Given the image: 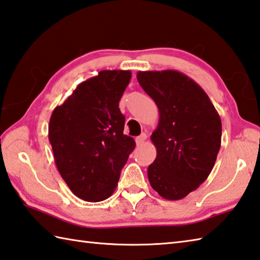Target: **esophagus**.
Here are the masks:
<instances>
[{"mask_svg":"<svg viewBox=\"0 0 260 260\" xmlns=\"http://www.w3.org/2000/svg\"><path fill=\"white\" fill-rule=\"evenodd\" d=\"M146 134L145 133H143V134H141L139 137H136V144L137 145H141V144H143L144 142H145V140H146Z\"/></svg>","mask_w":260,"mask_h":260,"instance_id":"obj_1","label":"esophagus"}]
</instances>
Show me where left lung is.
I'll list each match as a JSON object with an SVG mask.
<instances>
[{
	"instance_id": "left-lung-1",
	"label": "left lung",
	"mask_w": 260,
	"mask_h": 260,
	"mask_svg": "<svg viewBox=\"0 0 260 260\" xmlns=\"http://www.w3.org/2000/svg\"><path fill=\"white\" fill-rule=\"evenodd\" d=\"M136 78L159 109V123L151 135L156 157L147 168L150 185L166 200H181L214 167L221 118L205 91L178 71H140Z\"/></svg>"
}]
</instances>
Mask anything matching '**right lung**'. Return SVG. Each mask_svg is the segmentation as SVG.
<instances>
[{
	"label": "right lung",
	"mask_w": 260,
	"mask_h": 260,
	"mask_svg": "<svg viewBox=\"0 0 260 260\" xmlns=\"http://www.w3.org/2000/svg\"><path fill=\"white\" fill-rule=\"evenodd\" d=\"M131 78V71H100L76 86L50 116L48 139L56 167L83 201L110 197L135 149L133 137L123 133L125 117L119 110Z\"/></svg>",
	"instance_id": "right-lung-1"
}]
</instances>
